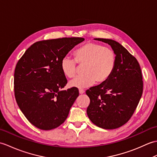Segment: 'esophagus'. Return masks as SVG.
I'll return each instance as SVG.
<instances>
[{
	"label": "esophagus",
	"instance_id": "34e87169",
	"mask_svg": "<svg viewBox=\"0 0 157 157\" xmlns=\"http://www.w3.org/2000/svg\"><path fill=\"white\" fill-rule=\"evenodd\" d=\"M84 93H85V90L84 89H79V93L80 94H83Z\"/></svg>",
	"mask_w": 157,
	"mask_h": 157
}]
</instances>
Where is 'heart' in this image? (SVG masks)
I'll use <instances>...</instances> for the list:
<instances>
[{
    "mask_svg": "<svg viewBox=\"0 0 157 157\" xmlns=\"http://www.w3.org/2000/svg\"><path fill=\"white\" fill-rule=\"evenodd\" d=\"M73 59L67 56L62 58L61 70L68 78L75 76L77 70L76 62L84 66L83 75L76 76L69 82L71 87L85 88L96 82L101 84L109 78L116 64V55L111 48L103 45L88 42L75 52Z\"/></svg>",
    "mask_w": 157,
    "mask_h": 157,
    "instance_id": "1",
    "label": "heart"
}]
</instances>
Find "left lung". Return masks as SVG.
Returning a JSON list of instances; mask_svg holds the SVG:
<instances>
[{"mask_svg": "<svg viewBox=\"0 0 157 157\" xmlns=\"http://www.w3.org/2000/svg\"><path fill=\"white\" fill-rule=\"evenodd\" d=\"M111 46L116 64L109 78L86 91L90 99L86 113L97 126L107 130L123 126L130 119L143 91L138 62L123 46L109 39L96 38Z\"/></svg>", "mask_w": 157, "mask_h": 157, "instance_id": "8db88e82", "label": "left lung"}]
</instances>
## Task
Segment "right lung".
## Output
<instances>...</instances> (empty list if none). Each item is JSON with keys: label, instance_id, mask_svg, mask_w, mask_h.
I'll use <instances>...</instances> for the list:
<instances>
[{"label": "right lung", "instance_id": "obj_1", "mask_svg": "<svg viewBox=\"0 0 157 157\" xmlns=\"http://www.w3.org/2000/svg\"><path fill=\"white\" fill-rule=\"evenodd\" d=\"M84 40L82 37H63L37 41L17 62L14 74L15 99L34 126L50 130L67 118L79 93L76 87L61 90L67 79L60 62Z\"/></svg>", "mask_w": 157, "mask_h": 157}]
</instances>
